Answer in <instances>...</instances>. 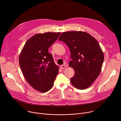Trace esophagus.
Returning a JSON list of instances; mask_svg holds the SVG:
<instances>
[{
    "label": "esophagus",
    "instance_id": "esophagus-1",
    "mask_svg": "<svg viewBox=\"0 0 121 121\" xmlns=\"http://www.w3.org/2000/svg\"><path fill=\"white\" fill-rule=\"evenodd\" d=\"M66 65L65 64H63V65H61L60 66V68H61V69H65L66 68Z\"/></svg>",
    "mask_w": 121,
    "mask_h": 121
}]
</instances>
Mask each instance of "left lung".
I'll use <instances>...</instances> for the list:
<instances>
[{
    "instance_id": "1",
    "label": "left lung",
    "mask_w": 121,
    "mask_h": 121,
    "mask_svg": "<svg viewBox=\"0 0 121 121\" xmlns=\"http://www.w3.org/2000/svg\"><path fill=\"white\" fill-rule=\"evenodd\" d=\"M59 41L70 49L72 60L69 66L75 71L70 78L72 85L79 90L90 87L100 74L104 61V54L97 40L83 31H67L61 34Z\"/></svg>"
}]
</instances>
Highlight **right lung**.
<instances>
[{
    "instance_id": "right-lung-1",
    "label": "right lung",
    "mask_w": 121,
    "mask_h": 121,
    "mask_svg": "<svg viewBox=\"0 0 121 121\" xmlns=\"http://www.w3.org/2000/svg\"><path fill=\"white\" fill-rule=\"evenodd\" d=\"M60 32H46L32 36L25 43L19 56V65L30 85L42 92L53 86L59 73L48 48L56 41Z\"/></svg>"
}]
</instances>
